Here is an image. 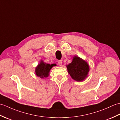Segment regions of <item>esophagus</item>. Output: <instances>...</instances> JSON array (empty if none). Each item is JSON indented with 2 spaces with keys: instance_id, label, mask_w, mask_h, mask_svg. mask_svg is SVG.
Wrapping results in <instances>:
<instances>
[{
  "instance_id": "esophagus-1",
  "label": "esophagus",
  "mask_w": 120,
  "mask_h": 120,
  "mask_svg": "<svg viewBox=\"0 0 120 120\" xmlns=\"http://www.w3.org/2000/svg\"><path fill=\"white\" fill-rule=\"evenodd\" d=\"M58 63L59 65H60V66L61 65H62V60H59L58 61Z\"/></svg>"
}]
</instances>
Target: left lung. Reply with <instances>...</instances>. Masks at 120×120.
<instances>
[{
	"label": "left lung",
	"instance_id": "left-lung-1",
	"mask_svg": "<svg viewBox=\"0 0 120 120\" xmlns=\"http://www.w3.org/2000/svg\"><path fill=\"white\" fill-rule=\"evenodd\" d=\"M68 73L77 81H82L88 77L89 66L88 63L78 56L73 57L72 62L67 65Z\"/></svg>",
	"mask_w": 120,
	"mask_h": 120
}]
</instances>
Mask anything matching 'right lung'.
Here are the masks:
<instances>
[{"label": "right lung", "instance_id": "right-lung-1", "mask_svg": "<svg viewBox=\"0 0 120 120\" xmlns=\"http://www.w3.org/2000/svg\"><path fill=\"white\" fill-rule=\"evenodd\" d=\"M56 65V64H49L46 63L41 60L35 68V74L38 77H40L41 78H46L49 75V72L51 68Z\"/></svg>", "mask_w": 120, "mask_h": 120}]
</instances>
